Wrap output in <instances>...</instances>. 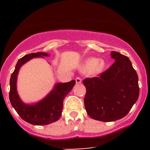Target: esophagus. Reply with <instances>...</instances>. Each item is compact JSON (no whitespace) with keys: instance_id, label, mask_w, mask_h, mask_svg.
Wrapping results in <instances>:
<instances>
[{"instance_id":"1","label":"esophagus","mask_w":150,"mask_h":150,"mask_svg":"<svg viewBox=\"0 0 150 150\" xmlns=\"http://www.w3.org/2000/svg\"><path fill=\"white\" fill-rule=\"evenodd\" d=\"M75 81H76V83H81L82 82V79L80 77H77L75 79Z\"/></svg>"}]
</instances>
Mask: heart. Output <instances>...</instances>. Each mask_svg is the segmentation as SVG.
<instances>
[{"mask_svg":"<svg viewBox=\"0 0 150 150\" xmlns=\"http://www.w3.org/2000/svg\"><path fill=\"white\" fill-rule=\"evenodd\" d=\"M105 62L101 59L91 58L85 62L84 68L85 70H90L92 73H99L104 69Z\"/></svg>","mask_w":150,"mask_h":150,"instance_id":"obj_1","label":"heart"}]
</instances>
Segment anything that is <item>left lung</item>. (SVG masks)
<instances>
[{"instance_id":"1","label":"left lung","mask_w":150,"mask_h":150,"mask_svg":"<svg viewBox=\"0 0 150 150\" xmlns=\"http://www.w3.org/2000/svg\"><path fill=\"white\" fill-rule=\"evenodd\" d=\"M115 62L99 76L85 78L84 103L93 119L111 122L125 117L137 101L140 93L138 77L127 56L111 51Z\"/></svg>"}]
</instances>
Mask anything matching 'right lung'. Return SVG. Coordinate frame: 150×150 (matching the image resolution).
Listing matches in <instances>:
<instances>
[{
    "instance_id": "add662e5",
    "label": "right lung",
    "mask_w": 150,
    "mask_h": 150,
    "mask_svg": "<svg viewBox=\"0 0 150 150\" xmlns=\"http://www.w3.org/2000/svg\"><path fill=\"white\" fill-rule=\"evenodd\" d=\"M42 56H47L49 55L42 52L32 53L20 58L15 65V69L12 73L10 80L9 98L11 105L22 119L36 125L50 124L59 119L63 109V99L75 85V80L58 83L55 85L54 89L49 95L43 100L33 105L24 104L20 100L16 89L17 75L19 70L22 65L32 58L41 57Z\"/></svg>"
}]
</instances>
